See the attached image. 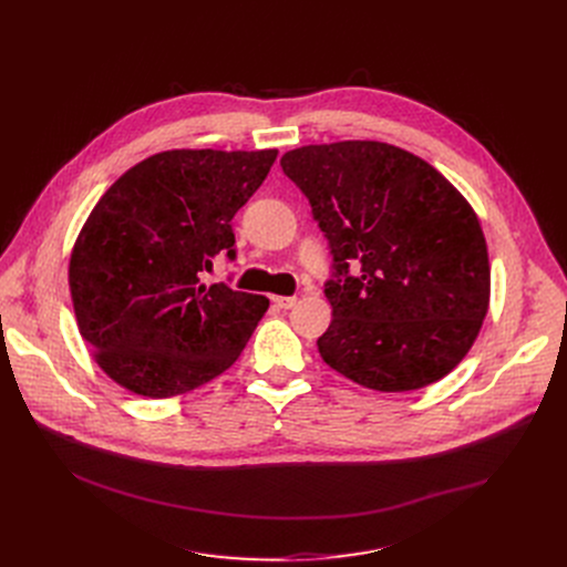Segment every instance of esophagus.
Instances as JSON below:
<instances>
[{"label": "esophagus", "instance_id": "esophagus-1", "mask_svg": "<svg viewBox=\"0 0 567 567\" xmlns=\"http://www.w3.org/2000/svg\"><path fill=\"white\" fill-rule=\"evenodd\" d=\"M296 296H274V303L280 308V310H289V308H293L296 306Z\"/></svg>", "mask_w": 567, "mask_h": 567}]
</instances>
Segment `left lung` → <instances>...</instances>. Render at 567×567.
I'll list each match as a JSON object with an SVG mask.
<instances>
[{
  "instance_id": "8db88e82",
  "label": "left lung",
  "mask_w": 567,
  "mask_h": 567,
  "mask_svg": "<svg viewBox=\"0 0 567 567\" xmlns=\"http://www.w3.org/2000/svg\"><path fill=\"white\" fill-rule=\"evenodd\" d=\"M329 238L333 308L323 363L363 389L406 393L451 374L489 310V257L466 197L427 161L374 140L280 158ZM360 271L348 276V266Z\"/></svg>"
}]
</instances>
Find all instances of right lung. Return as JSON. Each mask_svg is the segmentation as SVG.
Instances as JSON below:
<instances>
[{
	"label": "right lung",
	"mask_w": 567,
	"mask_h": 567,
	"mask_svg": "<svg viewBox=\"0 0 567 567\" xmlns=\"http://www.w3.org/2000/svg\"><path fill=\"white\" fill-rule=\"evenodd\" d=\"M278 148H172L126 169L84 220L69 261L78 331L122 389L176 398L220 377L268 310L266 296L204 285L234 257L231 218Z\"/></svg>",
	"instance_id": "obj_1"
}]
</instances>
